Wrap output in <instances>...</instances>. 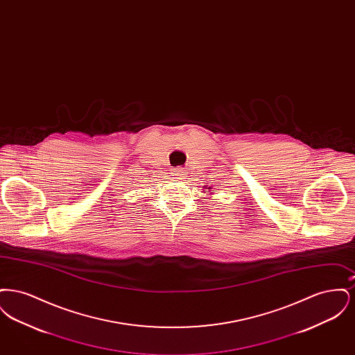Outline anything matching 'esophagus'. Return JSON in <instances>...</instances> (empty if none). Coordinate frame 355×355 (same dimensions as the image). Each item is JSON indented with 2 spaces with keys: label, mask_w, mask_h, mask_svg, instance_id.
Masks as SVG:
<instances>
[{
  "label": "esophagus",
  "mask_w": 355,
  "mask_h": 355,
  "mask_svg": "<svg viewBox=\"0 0 355 355\" xmlns=\"http://www.w3.org/2000/svg\"><path fill=\"white\" fill-rule=\"evenodd\" d=\"M173 175H175V177H181V175H182V171H181V169H174Z\"/></svg>",
  "instance_id": "34e87169"
}]
</instances>
